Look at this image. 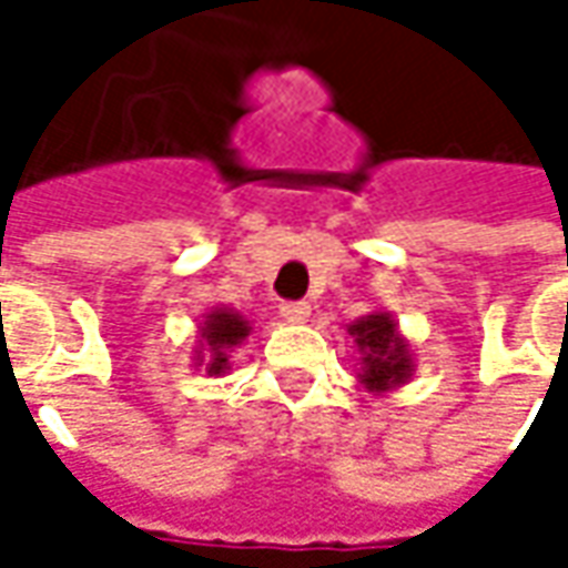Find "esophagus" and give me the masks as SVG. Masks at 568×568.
Instances as JSON below:
<instances>
[{"instance_id": "34e87169", "label": "esophagus", "mask_w": 568, "mask_h": 568, "mask_svg": "<svg viewBox=\"0 0 568 568\" xmlns=\"http://www.w3.org/2000/svg\"><path fill=\"white\" fill-rule=\"evenodd\" d=\"M281 316L294 325H303V322H310V306L306 303H281Z\"/></svg>"}]
</instances>
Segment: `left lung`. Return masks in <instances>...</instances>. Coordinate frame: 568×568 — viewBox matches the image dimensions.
Instances as JSON below:
<instances>
[{
	"label": "left lung",
	"mask_w": 568,
	"mask_h": 568,
	"mask_svg": "<svg viewBox=\"0 0 568 568\" xmlns=\"http://www.w3.org/2000/svg\"><path fill=\"white\" fill-rule=\"evenodd\" d=\"M347 335L357 344L361 373L357 379L366 392L385 395L402 388L414 376V354L410 344L398 332V322L392 313H369L347 325Z\"/></svg>",
	"instance_id": "8db88e82"
}]
</instances>
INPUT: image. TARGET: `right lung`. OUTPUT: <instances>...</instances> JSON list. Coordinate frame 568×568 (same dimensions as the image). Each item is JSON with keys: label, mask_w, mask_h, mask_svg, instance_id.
I'll return each mask as SVG.
<instances>
[{"label": "right lung", "mask_w": 568, "mask_h": 568, "mask_svg": "<svg viewBox=\"0 0 568 568\" xmlns=\"http://www.w3.org/2000/svg\"><path fill=\"white\" fill-rule=\"evenodd\" d=\"M252 335L250 318L230 306H211V313L199 322L195 341V369H205L207 376H224L230 369V351L240 347Z\"/></svg>", "instance_id": "add662e5"}]
</instances>
